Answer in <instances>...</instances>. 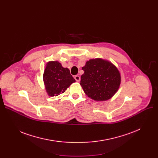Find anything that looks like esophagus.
<instances>
[{
    "label": "esophagus",
    "mask_w": 158,
    "mask_h": 158,
    "mask_svg": "<svg viewBox=\"0 0 158 158\" xmlns=\"http://www.w3.org/2000/svg\"><path fill=\"white\" fill-rule=\"evenodd\" d=\"M74 78H75V79H76V81H77V82H79L80 81V76H77H77H75Z\"/></svg>",
    "instance_id": "34e87169"
}]
</instances>
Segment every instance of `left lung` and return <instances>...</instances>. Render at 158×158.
Listing matches in <instances>:
<instances>
[{
    "mask_svg": "<svg viewBox=\"0 0 158 158\" xmlns=\"http://www.w3.org/2000/svg\"><path fill=\"white\" fill-rule=\"evenodd\" d=\"M80 85L88 97L97 101L111 98L118 91L120 74L111 62L101 58L89 60L82 68Z\"/></svg>",
    "mask_w": 158,
    "mask_h": 158,
    "instance_id": "left-lung-1",
    "label": "left lung"
}]
</instances>
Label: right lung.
<instances>
[{
  "instance_id": "add662e5",
  "label": "right lung",
  "mask_w": 158,
  "mask_h": 158,
  "mask_svg": "<svg viewBox=\"0 0 158 158\" xmlns=\"http://www.w3.org/2000/svg\"><path fill=\"white\" fill-rule=\"evenodd\" d=\"M43 79L47 92L51 97L64 93L73 82H76L69 69L63 68L57 61L47 63Z\"/></svg>"
}]
</instances>
